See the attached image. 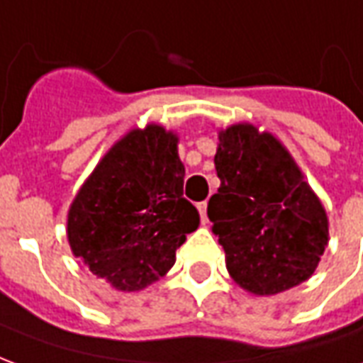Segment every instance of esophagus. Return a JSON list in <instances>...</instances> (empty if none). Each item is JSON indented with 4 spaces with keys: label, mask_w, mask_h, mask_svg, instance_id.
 Wrapping results in <instances>:
<instances>
[{
    "label": "esophagus",
    "mask_w": 363,
    "mask_h": 363,
    "mask_svg": "<svg viewBox=\"0 0 363 363\" xmlns=\"http://www.w3.org/2000/svg\"><path fill=\"white\" fill-rule=\"evenodd\" d=\"M206 208H208V204H206V202H200V204H198V212H200V218H202V223H208V216H206Z\"/></svg>",
    "instance_id": "esophagus-1"
}]
</instances>
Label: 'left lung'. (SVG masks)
<instances>
[{
  "label": "left lung",
  "mask_w": 363,
  "mask_h": 363,
  "mask_svg": "<svg viewBox=\"0 0 363 363\" xmlns=\"http://www.w3.org/2000/svg\"><path fill=\"white\" fill-rule=\"evenodd\" d=\"M213 163L221 184L208 218L233 281L276 296L309 280L328 245V218L286 145L239 122L218 130Z\"/></svg>",
  "instance_id": "left-lung-1"
}]
</instances>
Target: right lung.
Instances as JSON below:
<instances>
[{
    "mask_svg": "<svg viewBox=\"0 0 363 363\" xmlns=\"http://www.w3.org/2000/svg\"><path fill=\"white\" fill-rule=\"evenodd\" d=\"M182 184L179 135L155 122L132 128L96 163L67 210L75 259L118 291H140L163 278L200 225Z\"/></svg>",
    "mask_w": 363,
    "mask_h": 363,
    "instance_id": "add662e5",
    "label": "right lung"
}]
</instances>
